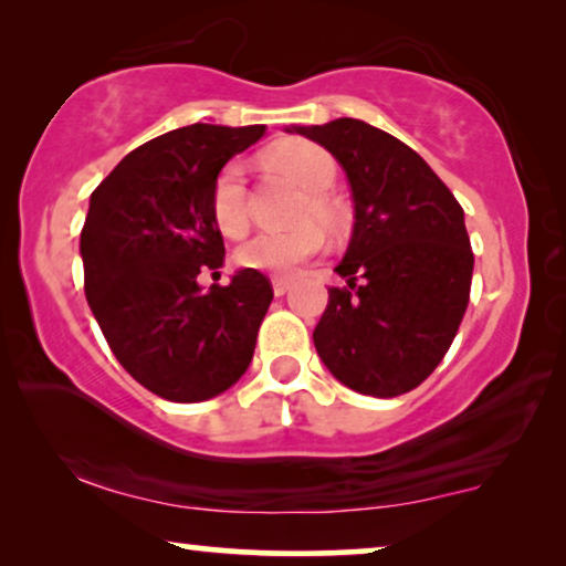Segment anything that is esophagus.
<instances>
[{"label": "esophagus", "mask_w": 566, "mask_h": 566, "mask_svg": "<svg viewBox=\"0 0 566 566\" xmlns=\"http://www.w3.org/2000/svg\"><path fill=\"white\" fill-rule=\"evenodd\" d=\"M291 289V281H285V277H273V293L275 296H285V291Z\"/></svg>", "instance_id": "1"}]
</instances>
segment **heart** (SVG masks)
I'll return each instance as SVG.
<instances>
[{"instance_id": "1", "label": "heart", "mask_w": 566, "mask_h": 566, "mask_svg": "<svg viewBox=\"0 0 566 566\" xmlns=\"http://www.w3.org/2000/svg\"><path fill=\"white\" fill-rule=\"evenodd\" d=\"M268 165L281 169L301 188L308 190L298 211V229L277 231V234H258L237 250V262L247 270L270 275H293L306 262H312L324 250V232L339 234L347 227L345 208L329 196L337 180V165L327 149L312 142H289L273 146L265 154ZM211 213L221 234L231 239L242 237L250 227L247 211L244 169L231 161L216 175L211 190Z\"/></svg>"}]
</instances>
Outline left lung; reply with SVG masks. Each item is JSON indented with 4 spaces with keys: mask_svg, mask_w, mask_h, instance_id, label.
Returning <instances> with one entry per match:
<instances>
[{
    "mask_svg": "<svg viewBox=\"0 0 566 566\" xmlns=\"http://www.w3.org/2000/svg\"><path fill=\"white\" fill-rule=\"evenodd\" d=\"M324 146L350 182L355 223L314 329L329 374L368 397L420 386L451 347L469 306L474 252L463 208L420 154L355 118L293 126Z\"/></svg>",
    "mask_w": 566,
    "mask_h": 566,
    "instance_id": "8db88e82",
    "label": "left lung"
}]
</instances>
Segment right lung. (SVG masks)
I'll return each instance as SVG.
<instances>
[{
	"instance_id": "add662e5",
	"label": "right lung",
	"mask_w": 566,
	"mask_h": 566,
	"mask_svg": "<svg viewBox=\"0 0 566 566\" xmlns=\"http://www.w3.org/2000/svg\"><path fill=\"white\" fill-rule=\"evenodd\" d=\"M262 134L175 128L123 157L90 198L80 239L87 304L120 366L161 399L219 397L250 368L273 285L244 268L203 291L198 275L227 254L211 213L216 175Z\"/></svg>"
}]
</instances>
